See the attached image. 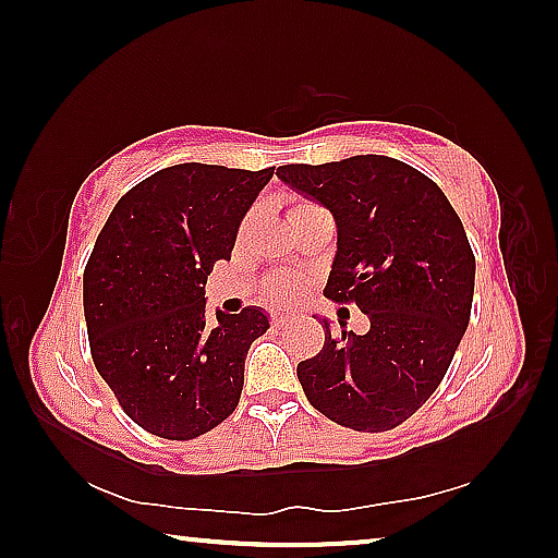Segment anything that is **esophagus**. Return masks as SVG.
Wrapping results in <instances>:
<instances>
[{"mask_svg": "<svg viewBox=\"0 0 558 558\" xmlns=\"http://www.w3.org/2000/svg\"><path fill=\"white\" fill-rule=\"evenodd\" d=\"M288 325V319L286 317H270V327H276V329H280V327H286Z\"/></svg>", "mask_w": 558, "mask_h": 558, "instance_id": "1", "label": "esophagus"}]
</instances>
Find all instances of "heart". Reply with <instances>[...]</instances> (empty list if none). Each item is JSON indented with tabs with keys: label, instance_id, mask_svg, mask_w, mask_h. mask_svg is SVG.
Masks as SVG:
<instances>
[{
	"label": "heart",
	"instance_id": "obj_1",
	"mask_svg": "<svg viewBox=\"0 0 558 558\" xmlns=\"http://www.w3.org/2000/svg\"><path fill=\"white\" fill-rule=\"evenodd\" d=\"M310 202H298L290 206V216L298 214L302 209H310ZM253 219H256V211H248L243 216V221L239 226V235H245L248 233V229L253 226ZM302 288H305V282H302V278L298 276H272L266 280V286H263V295H266V300L270 302V305L276 307H290L292 302H295L300 298Z\"/></svg>",
	"mask_w": 558,
	"mask_h": 558
}]
</instances>
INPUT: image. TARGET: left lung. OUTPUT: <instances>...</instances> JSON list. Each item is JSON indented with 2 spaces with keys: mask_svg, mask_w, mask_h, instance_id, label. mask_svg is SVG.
<instances>
[{
  "mask_svg": "<svg viewBox=\"0 0 558 558\" xmlns=\"http://www.w3.org/2000/svg\"><path fill=\"white\" fill-rule=\"evenodd\" d=\"M278 177L332 211L325 298L354 302L372 323L366 335L325 323L319 354L298 364L302 391L344 428L401 426L438 389L470 323L475 253L460 216L433 179L393 157L286 165Z\"/></svg>",
  "mask_w": 558,
  "mask_h": 558,
  "instance_id": "8db88e82",
  "label": "left lung"
}]
</instances>
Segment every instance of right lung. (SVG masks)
Segmentation results:
<instances>
[{
  "instance_id": "1",
  "label": "right lung",
  "mask_w": 558,
  "mask_h": 558,
  "mask_svg": "<svg viewBox=\"0 0 558 558\" xmlns=\"http://www.w3.org/2000/svg\"><path fill=\"white\" fill-rule=\"evenodd\" d=\"M272 167L186 162L135 184L108 216L83 270L90 356L120 409L167 440H192L235 411L260 310L206 323V276L231 260L241 219Z\"/></svg>"
}]
</instances>
